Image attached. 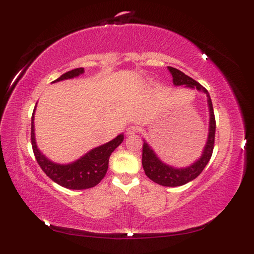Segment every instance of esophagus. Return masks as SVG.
<instances>
[{
  "label": "esophagus",
  "instance_id": "1",
  "mask_svg": "<svg viewBox=\"0 0 254 254\" xmlns=\"http://www.w3.org/2000/svg\"><path fill=\"white\" fill-rule=\"evenodd\" d=\"M137 133V127L135 126H128L127 128V135H134V134Z\"/></svg>",
  "mask_w": 254,
  "mask_h": 254
}]
</instances>
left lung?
<instances>
[{
	"label": "left lung",
	"instance_id": "obj_1",
	"mask_svg": "<svg viewBox=\"0 0 254 254\" xmlns=\"http://www.w3.org/2000/svg\"><path fill=\"white\" fill-rule=\"evenodd\" d=\"M169 72L172 75V82L175 86H185L187 88L196 89L201 93H204L207 97V105L209 110V127H208V135L207 141L205 144L204 149L202 152L201 157L196 161L188 167L183 168H176L165 164L161 161L158 156L149 146L148 143L143 139V155H142V165L146 175L150 180L158 183L164 187H180L186 185L195 179V178L201 174L205 166L208 164V161L212 157L213 149H214V141H215V130H216V121H215L214 110L212 99L208 91L205 89L201 84H198L196 80H194L190 76H188L183 72L179 71L175 67L168 66Z\"/></svg>",
	"mask_w": 254,
	"mask_h": 254
}]
</instances>
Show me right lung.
<instances>
[{
    "instance_id": "1",
    "label": "right lung",
    "mask_w": 254,
    "mask_h": 254,
    "mask_svg": "<svg viewBox=\"0 0 254 254\" xmlns=\"http://www.w3.org/2000/svg\"><path fill=\"white\" fill-rule=\"evenodd\" d=\"M84 72L83 67L74 68L72 71L64 73L60 77L53 80L52 83L77 77ZM36 107L31 117V145L37 163L39 164L40 168L52 181H55L61 187L69 189V190H84V189H89L98 185L107 174L110 155L123 142V134L118 135L110 142L89 150L88 153H86L73 163H53L50 159H48L37 146L34 124Z\"/></svg>"
}]
</instances>
